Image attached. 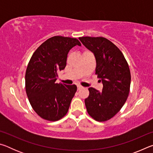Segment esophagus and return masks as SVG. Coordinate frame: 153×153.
<instances>
[{"mask_svg": "<svg viewBox=\"0 0 153 153\" xmlns=\"http://www.w3.org/2000/svg\"><path fill=\"white\" fill-rule=\"evenodd\" d=\"M82 88H83V87L82 86H77V90H81Z\"/></svg>", "mask_w": 153, "mask_h": 153, "instance_id": "34e87169", "label": "esophagus"}]
</instances>
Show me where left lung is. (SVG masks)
Masks as SVG:
<instances>
[{
	"mask_svg": "<svg viewBox=\"0 0 153 153\" xmlns=\"http://www.w3.org/2000/svg\"><path fill=\"white\" fill-rule=\"evenodd\" d=\"M79 39L94 53L96 74L103 84L102 92L88 88L90 94L85 99L87 111L96 121H107L120 111L128 98L131 83L128 62L117 46L107 38L86 36Z\"/></svg>",
	"mask_w": 153,
	"mask_h": 153,
	"instance_id": "obj_1",
	"label": "left lung"
}]
</instances>
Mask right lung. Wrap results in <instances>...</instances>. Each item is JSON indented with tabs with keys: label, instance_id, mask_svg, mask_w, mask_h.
Masks as SVG:
<instances>
[{
	"label": "right lung",
	"instance_id": "right-lung-1",
	"mask_svg": "<svg viewBox=\"0 0 153 153\" xmlns=\"http://www.w3.org/2000/svg\"><path fill=\"white\" fill-rule=\"evenodd\" d=\"M81 46L76 38L56 36L43 42L31 57L25 72V91L31 106L44 120H61L69 110L76 85L56 83L66 66L67 54Z\"/></svg>",
	"mask_w": 153,
	"mask_h": 153
}]
</instances>
